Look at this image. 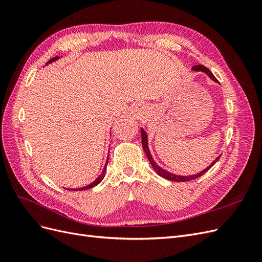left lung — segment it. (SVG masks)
Returning <instances> with one entry per match:
<instances>
[{
    "mask_svg": "<svg viewBox=\"0 0 262 262\" xmlns=\"http://www.w3.org/2000/svg\"><path fill=\"white\" fill-rule=\"evenodd\" d=\"M192 70H194V71H202V72H205V73H207V74L212 78V80H213L214 82H217V80L215 78V76H214V75L212 74L211 71H210L209 69L205 68L204 66L199 64V66L192 67ZM141 134H142V146H143V149H144V152H145V154H146V156H147V158H148V161H149L150 165L153 166L154 170L158 173V175L162 176V177H163V178H165V179H167V180L181 182V181H190V180H193V179L199 178V177H201V176L203 175V173L207 172V171L212 167V166L220 160V157H221V156L216 157V160L214 161V162L209 166L208 168H205V169H204V170H202L201 172L196 173V175H191V176H178V175H175V173H171V172H169V171H167V170L163 169L162 167H160V166H158V165L154 162L153 157H152V155H150V152H149V149H148V144H147V134H146V132H145L143 129H141Z\"/></svg>",
    "mask_w": 262,
    "mask_h": 262,
    "instance_id": "1",
    "label": "left lung"
}]
</instances>
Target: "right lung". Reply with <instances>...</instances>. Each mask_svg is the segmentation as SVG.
<instances>
[{
    "label": "right lung",
    "instance_id": "obj_1",
    "mask_svg": "<svg viewBox=\"0 0 262 262\" xmlns=\"http://www.w3.org/2000/svg\"><path fill=\"white\" fill-rule=\"evenodd\" d=\"M59 59V57H54V58H52V59H50L49 61H48V63H47V64H49V63H51V62H53V61H55V60H58ZM108 160L109 158H107V162H106V165H105V167H104V169H102V171H101V173L99 175V177L95 180V181H93L92 184H90L89 186H86V187H83V188H80V189H69V190H75V191H77V190H86V189H91V188H93V187H95V186H97L99 182L104 179V177H105V172H106V168H107V164H108Z\"/></svg>",
    "mask_w": 262,
    "mask_h": 262
}]
</instances>
